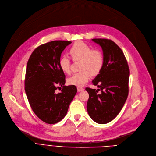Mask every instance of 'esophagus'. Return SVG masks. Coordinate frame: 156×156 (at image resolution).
Segmentation results:
<instances>
[{
	"instance_id": "34e87169",
	"label": "esophagus",
	"mask_w": 156,
	"mask_h": 156,
	"mask_svg": "<svg viewBox=\"0 0 156 156\" xmlns=\"http://www.w3.org/2000/svg\"><path fill=\"white\" fill-rule=\"evenodd\" d=\"M77 89H78V92H81V91H82V90H84V88L82 87H77Z\"/></svg>"
}]
</instances>
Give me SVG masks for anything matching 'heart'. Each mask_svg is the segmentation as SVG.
Here are the masks:
<instances>
[{"label":"heart","instance_id":"heart-1","mask_svg":"<svg viewBox=\"0 0 156 156\" xmlns=\"http://www.w3.org/2000/svg\"><path fill=\"white\" fill-rule=\"evenodd\" d=\"M69 51L73 61H80L79 70H81L68 79L69 84L82 86L89 81L90 75H97L103 69L104 65L103 53L98 49H92L90 46L84 41L75 43ZM59 65L64 73L70 72L71 61L67 56L62 57L59 61Z\"/></svg>","mask_w":156,"mask_h":156}]
</instances>
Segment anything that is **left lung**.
I'll use <instances>...</instances> for the list:
<instances>
[{
	"label": "left lung",
	"instance_id": "obj_1",
	"mask_svg": "<svg viewBox=\"0 0 156 156\" xmlns=\"http://www.w3.org/2000/svg\"><path fill=\"white\" fill-rule=\"evenodd\" d=\"M101 47L104 65L92 81L97 90L89 87L87 110L89 116L97 123L107 124L121 112L129 94L130 70L122 49L113 41L106 38H94ZM98 91L101 92L98 94Z\"/></svg>",
	"mask_w": 156,
	"mask_h": 156
}]
</instances>
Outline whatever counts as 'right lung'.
<instances>
[{
  "label": "right lung",
  "instance_id": "right-lung-1",
  "mask_svg": "<svg viewBox=\"0 0 156 156\" xmlns=\"http://www.w3.org/2000/svg\"><path fill=\"white\" fill-rule=\"evenodd\" d=\"M72 41L55 40L42 44L31 54L26 67L25 91L30 107L45 123L54 124L67 115L76 94L75 86H65L66 75L59 61L66 47ZM61 86L57 94L55 91Z\"/></svg>",
  "mask_w": 156,
  "mask_h": 156
}]
</instances>
